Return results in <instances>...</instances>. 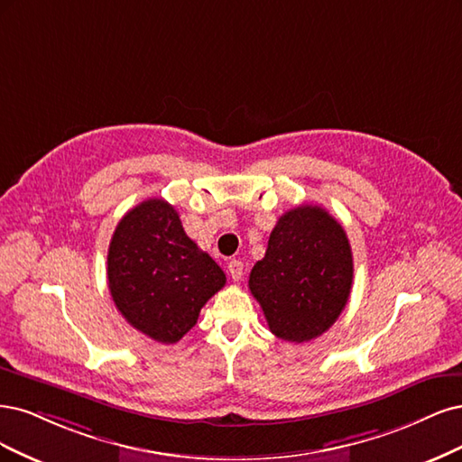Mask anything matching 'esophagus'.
I'll return each instance as SVG.
<instances>
[{
    "label": "esophagus",
    "mask_w": 462,
    "mask_h": 462,
    "mask_svg": "<svg viewBox=\"0 0 462 462\" xmlns=\"http://www.w3.org/2000/svg\"><path fill=\"white\" fill-rule=\"evenodd\" d=\"M228 273H230V276H232L236 282L242 280V276H244V263L237 261V259H232V261L228 263Z\"/></svg>",
    "instance_id": "34e87169"
}]
</instances>
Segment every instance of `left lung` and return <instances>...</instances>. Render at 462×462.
Returning <instances> with one entry per match:
<instances>
[{
  "mask_svg": "<svg viewBox=\"0 0 462 462\" xmlns=\"http://www.w3.org/2000/svg\"><path fill=\"white\" fill-rule=\"evenodd\" d=\"M353 253L346 230L319 205L282 215L249 274L271 332L293 344L322 336L346 309Z\"/></svg>",
  "mask_w": 462,
  "mask_h": 462,
  "instance_id": "obj_1",
  "label": "left lung"
}]
</instances>
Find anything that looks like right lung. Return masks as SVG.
Segmentation results:
<instances>
[{"instance_id": "1", "label": "right lung", "mask_w": 462, "mask_h": 462, "mask_svg": "<svg viewBox=\"0 0 462 462\" xmlns=\"http://www.w3.org/2000/svg\"><path fill=\"white\" fill-rule=\"evenodd\" d=\"M111 297L134 328L176 344L226 284L220 266L189 240L174 207L147 199L118 222L107 253Z\"/></svg>"}]
</instances>
